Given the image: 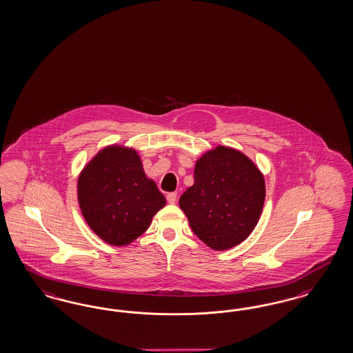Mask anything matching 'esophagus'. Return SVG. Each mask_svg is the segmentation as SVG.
<instances>
[{
	"label": "esophagus",
	"mask_w": 353,
	"mask_h": 353,
	"mask_svg": "<svg viewBox=\"0 0 353 353\" xmlns=\"http://www.w3.org/2000/svg\"><path fill=\"white\" fill-rule=\"evenodd\" d=\"M167 201H168V203H174L176 201H177V193H168L167 194Z\"/></svg>",
	"instance_id": "obj_1"
}]
</instances>
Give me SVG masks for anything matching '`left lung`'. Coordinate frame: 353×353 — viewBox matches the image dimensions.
<instances>
[{
    "mask_svg": "<svg viewBox=\"0 0 353 353\" xmlns=\"http://www.w3.org/2000/svg\"><path fill=\"white\" fill-rule=\"evenodd\" d=\"M265 180L250 159L216 147L195 164L194 185L180 207L195 234L215 250L233 248L252 233L265 203Z\"/></svg>",
    "mask_w": 353,
    "mask_h": 353,
    "instance_id": "1",
    "label": "left lung"
}]
</instances>
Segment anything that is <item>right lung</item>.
I'll return each mask as SVG.
<instances>
[{"mask_svg": "<svg viewBox=\"0 0 353 353\" xmlns=\"http://www.w3.org/2000/svg\"><path fill=\"white\" fill-rule=\"evenodd\" d=\"M78 199L90 228L105 243L128 245L150 227L165 205L157 183L148 180L134 150L110 146L81 173Z\"/></svg>", "mask_w": 353, "mask_h": 353, "instance_id": "add662e5", "label": "right lung"}]
</instances>
